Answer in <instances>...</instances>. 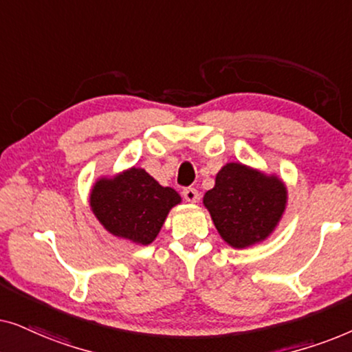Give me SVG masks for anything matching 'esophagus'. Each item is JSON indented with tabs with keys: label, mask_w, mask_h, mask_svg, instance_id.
I'll use <instances>...</instances> for the list:
<instances>
[{
	"label": "esophagus",
	"mask_w": 352,
	"mask_h": 352,
	"mask_svg": "<svg viewBox=\"0 0 352 352\" xmlns=\"http://www.w3.org/2000/svg\"><path fill=\"white\" fill-rule=\"evenodd\" d=\"M182 195H184V199L187 201H190V204H195L197 200H199V192L194 187H186L184 190H182Z\"/></svg>",
	"instance_id": "1"
}]
</instances>
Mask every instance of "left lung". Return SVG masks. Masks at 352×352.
<instances>
[{
	"instance_id": "obj_1",
	"label": "left lung",
	"mask_w": 352,
	"mask_h": 352,
	"mask_svg": "<svg viewBox=\"0 0 352 352\" xmlns=\"http://www.w3.org/2000/svg\"><path fill=\"white\" fill-rule=\"evenodd\" d=\"M204 205L224 242L247 248L276 229L285 211L287 187L277 176H266L242 163H228L216 175Z\"/></svg>"
}]
</instances>
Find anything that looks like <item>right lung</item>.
<instances>
[{
  "label": "right lung",
  "instance_id": "1",
  "mask_svg": "<svg viewBox=\"0 0 352 352\" xmlns=\"http://www.w3.org/2000/svg\"><path fill=\"white\" fill-rule=\"evenodd\" d=\"M89 201L96 218L110 234L148 245L181 197L171 187L158 184L146 170L129 168L118 176L96 182Z\"/></svg>",
  "mask_w": 352,
  "mask_h": 352
}]
</instances>
